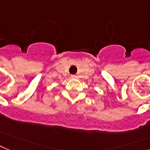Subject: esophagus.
I'll use <instances>...</instances> for the list:
<instances>
[{
	"instance_id": "esophagus-1",
	"label": "esophagus",
	"mask_w": 150,
	"mask_h": 150,
	"mask_svg": "<svg viewBox=\"0 0 150 150\" xmlns=\"http://www.w3.org/2000/svg\"><path fill=\"white\" fill-rule=\"evenodd\" d=\"M71 78H73V79L76 78V76H75V75H71Z\"/></svg>"
}]
</instances>
